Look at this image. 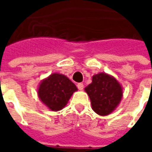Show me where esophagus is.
<instances>
[{"instance_id":"34e87169","label":"esophagus","mask_w":152,"mask_h":152,"mask_svg":"<svg viewBox=\"0 0 152 152\" xmlns=\"http://www.w3.org/2000/svg\"><path fill=\"white\" fill-rule=\"evenodd\" d=\"M77 87H78V89H79V91H82V90H84V84L79 83V84L77 85Z\"/></svg>"}]
</instances>
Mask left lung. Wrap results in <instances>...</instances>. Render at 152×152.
Returning <instances> with one entry per match:
<instances>
[{
    "label": "left lung",
    "instance_id": "obj_1",
    "mask_svg": "<svg viewBox=\"0 0 152 152\" xmlns=\"http://www.w3.org/2000/svg\"><path fill=\"white\" fill-rule=\"evenodd\" d=\"M85 91L90 96L94 112L102 116L111 113L123 96L122 87L117 79L104 73L94 75L92 83Z\"/></svg>",
    "mask_w": 152,
    "mask_h": 152
}]
</instances>
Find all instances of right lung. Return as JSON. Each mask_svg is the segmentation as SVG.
Returning <instances> with one entry per match:
<instances>
[{"instance_id":"add662e5","label":"right lung","mask_w":152,"mask_h":152,"mask_svg":"<svg viewBox=\"0 0 152 152\" xmlns=\"http://www.w3.org/2000/svg\"><path fill=\"white\" fill-rule=\"evenodd\" d=\"M77 87L70 79L60 73H52L44 79L39 87L41 102L52 111H59L67 105Z\"/></svg>"}]
</instances>
